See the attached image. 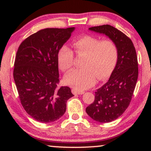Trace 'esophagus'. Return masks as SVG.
Here are the masks:
<instances>
[{
    "mask_svg": "<svg viewBox=\"0 0 151 151\" xmlns=\"http://www.w3.org/2000/svg\"><path fill=\"white\" fill-rule=\"evenodd\" d=\"M72 92L73 94L77 95V94H83L84 93V91H79V90H77L76 89H72Z\"/></svg>",
    "mask_w": 151,
    "mask_h": 151,
    "instance_id": "1",
    "label": "esophagus"
}]
</instances>
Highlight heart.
Segmentation results:
<instances>
[{
  "label": "heart",
  "instance_id": "b5f03b06",
  "mask_svg": "<svg viewBox=\"0 0 151 151\" xmlns=\"http://www.w3.org/2000/svg\"><path fill=\"white\" fill-rule=\"evenodd\" d=\"M72 46L77 56L85 57L81 63L82 67L69 72L64 81L79 91L92 86L96 77L99 80L108 78L117 65L119 48L112 40L85 35L74 40ZM58 62L62 72L70 71L74 65V52L66 45H62L58 52Z\"/></svg>",
  "mask_w": 151,
  "mask_h": 151
}]
</instances>
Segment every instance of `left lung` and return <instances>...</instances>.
<instances>
[{
    "label": "left lung",
    "instance_id": "obj_1",
    "mask_svg": "<svg viewBox=\"0 0 151 151\" xmlns=\"http://www.w3.org/2000/svg\"><path fill=\"white\" fill-rule=\"evenodd\" d=\"M90 30L105 34L119 48V60L109 81L95 92L86 112L100 123H109L121 116L132 99L138 76V58L131 40L111 25L95 26Z\"/></svg>",
    "mask_w": 151,
    "mask_h": 151
}]
</instances>
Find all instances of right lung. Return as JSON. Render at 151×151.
<instances>
[{
	"mask_svg": "<svg viewBox=\"0 0 151 151\" xmlns=\"http://www.w3.org/2000/svg\"><path fill=\"white\" fill-rule=\"evenodd\" d=\"M74 27L45 28L31 35L19 46L13 78L25 111L36 121L51 123L64 115L73 96L68 86L58 87L59 48Z\"/></svg>",
	"mask_w": 151,
	"mask_h": 151,
	"instance_id": "obj_1",
	"label": "right lung"
}]
</instances>
